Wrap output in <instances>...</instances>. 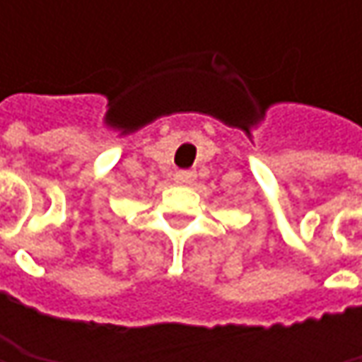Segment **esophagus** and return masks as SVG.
Listing matches in <instances>:
<instances>
[{
	"instance_id": "1",
	"label": "esophagus",
	"mask_w": 362,
	"mask_h": 362,
	"mask_svg": "<svg viewBox=\"0 0 362 362\" xmlns=\"http://www.w3.org/2000/svg\"><path fill=\"white\" fill-rule=\"evenodd\" d=\"M195 179H197L195 171H179V173H175V183L177 185H191V183H195Z\"/></svg>"
}]
</instances>
